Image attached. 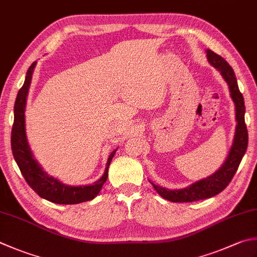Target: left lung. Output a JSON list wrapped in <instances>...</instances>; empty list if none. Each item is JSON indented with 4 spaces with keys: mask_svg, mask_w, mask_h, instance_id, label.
<instances>
[{
    "mask_svg": "<svg viewBox=\"0 0 257 257\" xmlns=\"http://www.w3.org/2000/svg\"><path fill=\"white\" fill-rule=\"evenodd\" d=\"M206 53H207V59L209 63L216 69L219 70L224 79L226 80V82L228 83L229 92L230 95H232V99L236 107V121H237V125H236L235 138L228 157L223 164L222 167L212 176L190 185L187 188L169 190L160 187V186L155 185L149 180L150 184L154 186L156 192L165 199L170 200V202L174 203L196 202V200L210 198L213 197V196L219 194L220 192H223L230 183V180L233 179L235 173L237 172L238 166L240 162H242V158L246 152V149H247L248 134L244 118V98L238 89L237 80H236L234 70L224 58H222L218 54H216L212 50H207Z\"/></svg>",
    "mask_w": 257,
    "mask_h": 257,
    "instance_id": "8db88e82",
    "label": "left lung"
}]
</instances>
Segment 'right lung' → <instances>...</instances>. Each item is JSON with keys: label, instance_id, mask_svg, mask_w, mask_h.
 <instances>
[{"label": "right lung", "instance_id": "add662e5", "mask_svg": "<svg viewBox=\"0 0 257 257\" xmlns=\"http://www.w3.org/2000/svg\"><path fill=\"white\" fill-rule=\"evenodd\" d=\"M37 64L34 61L27 72L25 81L22 88L19 90L17 100L14 104V122L11 134V147L13 157L17 162L21 174L25 182L31 187L40 197L49 200L55 204H79L87 200L93 199L101 189L102 185L108 178L109 165L111 163L115 150L110 154L107 167L104 174L98 182L89 186H67L61 184L53 177H50L47 173H44L37 160L33 158L30 150L27 137H25V125H24V110L27 95L29 92V87L31 83L33 69Z\"/></svg>", "mask_w": 257, "mask_h": 257}]
</instances>
